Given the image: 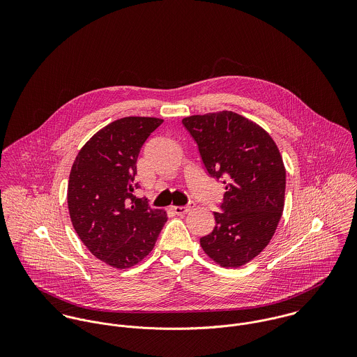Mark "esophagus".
I'll return each mask as SVG.
<instances>
[{
	"mask_svg": "<svg viewBox=\"0 0 357 357\" xmlns=\"http://www.w3.org/2000/svg\"><path fill=\"white\" fill-rule=\"evenodd\" d=\"M192 206H194L192 202H190V204H185V206H173V211L176 214H187L191 210Z\"/></svg>",
	"mask_w": 357,
	"mask_h": 357,
	"instance_id": "obj_1",
	"label": "esophagus"
}]
</instances>
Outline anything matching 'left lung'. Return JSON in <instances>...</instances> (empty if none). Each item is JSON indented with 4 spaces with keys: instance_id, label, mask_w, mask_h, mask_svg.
I'll return each mask as SVG.
<instances>
[{
    "instance_id": "obj_1",
    "label": "left lung",
    "mask_w": 357,
    "mask_h": 357,
    "mask_svg": "<svg viewBox=\"0 0 357 357\" xmlns=\"http://www.w3.org/2000/svg\"><path fill=\"white\" fill-rule=\"evenodd\" d=\"M183 125L207 173L225 184L215 227L201 238V246L218 265L239 268L268 246L280 221L286 190L282 155L266 130L232 111L191 115Z\"/></svg>"
}]
</instances>
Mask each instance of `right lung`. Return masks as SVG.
<instances>
[{"mask_svg":"<svg viewBox=\"0 0 357 357\" xmlns=\"http://www.w3.org/2000/svg\"><path fill=\"white\" fill-rule=\"evenodd\" d=\"M162 122L125 116L108 123L79 150L70 172L67 204L73 227L92 255L116 269L150 255L167 221L165 210L133 195L139 188L137 156Z\"/></svg>","mask_w":357,"mask_h":357,"instance_id":"right-lung-1","label":"right lung"}]
</instances>
